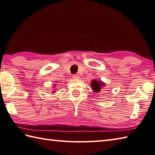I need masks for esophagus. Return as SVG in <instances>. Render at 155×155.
<instances>
[{
  "label": "esophagus",
  "instance_id": "obj_1",
  "mask_svg": "<svg viewBox=\"0 0 155 155\" xmlns=\"http://www.w3.org/2000/svg\"><path fill=\"white\" fill-rule=\"evenodd\" d=\"M72 78H74V79H79L80 77H79V75H78V74H74L72 75Z\"/></svg>",
  "mask_w": 155,
  "mask_h": 155
}]
</instances>
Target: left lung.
I'll use <instances>...</instances> for the list:
<instances>
[{"label":"left lung","mask_w":155,"mask_h":155,"mask_svg":"<svg viewBox=\"0 0 155 155\" xmlns=\"http://www.w3.org/2000/svg\"><path fill=\"white\" fill-rule=\"evenodd\" d=\"M91 84L92 89L94 91V92L96 93H99L101 89H103L102 87H104L105 86V83L104 82L99 80L98 81L97 80H93Z\"/></svg>","instance_id":"left-lung-1"}]
</instances>
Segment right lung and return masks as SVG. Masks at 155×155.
<instances>
[{
  "label": "right lung",
  "mask_w": 155,
  "mask_h": 155,
  "mask_svg": "<svg viewBox=\"0 0 155 155\" xmlns=\"http://www.w3.org/2000/svg\"><path fill=\"white\" fill-rule=\"evenodd\" d=\"M54 92H55V91H53V93H54Z\"/></svg>",
  "instance_id": "right-lung-1"
}]
</instances>
